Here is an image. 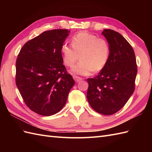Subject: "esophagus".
Returning a JSON list of instances; mask_svg holds the SVG:
<instances>
[{"label": "esophagus", "instance_id": "obj_1", "mask_svg": "<svg viewBox=\"0 0 152 152\" xmlns=\"http://www.w3.org/2000/svg\"><path fill=\"white\" fill-rule=\"evenodd\" d=\"M73 79H74V80H75V82H77L80 81V80H82V79L81 77L76 76V75H73Z\"/></svg>", "mask_w": 152, "mask_h": 152}]
</instances>
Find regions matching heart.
<instances>
[{
	"instance_id": "b5f03b06",
	"label": "heart",
	"mask_w": 152,
	"mask_h": 152,
	"mask_svg": "<svg viewBox=\"0 0 152 152\" xmlns=\"http://www.w3.org/2000/svg\"><path fill=\"white\" fill-rule=\"evenodd\" d=\"M72 45L64 43L61 47L63 61L72 67L78 59L80 61L72 69L73 74L89 75L94 70L99 71L106 66L110 57V45L103 38L82 31L72 39Z\"/></svg>"
}]
</instances>
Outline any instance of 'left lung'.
<instances>
[{
  "label": "left lung",
  "mask_w": 152,
  "mask_h": 152,
  "mask_svg": "<svg viewBox=\"0 0 152 152\" xmlns=\"http://www.w3.org/2000/svg\"><path fill=\"white\" fill-rule=\"evenodd\" d=\"M102 34L110 45V57L99 75L87 79V98L96 112L110 115L123 108L134 93L137 69L134 50L121 34L110 29Z\"/></svg>",
  "instance_id": "8db88e82"
}]
</instances>
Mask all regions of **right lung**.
I'll list each match as a JSON object with an SVG mask.
<instances>
[{
  "label": "right lung",
  "mask_w": 152,
  "mask_h": 152,
  "mask_svg": "<svg viewBox=\"0 0 152 152\" xmlns=\"http://www.w3.org/2000/svg\"><path fill=\"white\" fill-rule=\"evenodd\" d=\"M70 31H44L23 46L16 63V84L25 104L43 116L65 105L75 81L63 65L61 47Z\"/></svg>",
  "instance_id": "obj_1"
}]
</instances>
